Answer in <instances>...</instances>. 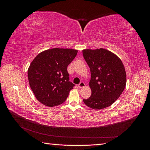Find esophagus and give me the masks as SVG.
<instances>
[{
    "mask_svg": "<svg viewBox=\"0 0 150 150\" xmlns=\"http://www.w3.org/2000/svg\"><path fill=\"white\" fill-rule=\"evenodd\" d=\"M85 86V84H84V82H81L79 84H78V88H83V87H84Z\"/></svg>",
    "mask_w": 150,
    "mask_h": 150,
    "instance_id": "obj_1",
    "label": "esophagus"
}]
</instances>
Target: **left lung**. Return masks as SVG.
Wrapping results in <instances>:
<instances>
[{
  "instance_id": "left-lung-1",
  "label": "left lung",
  "mask_w": 150,
  "mask_h": 150,
  "mask_svg": "<svg viewBox=\"0 0 150 150\" xmlns=\"http://www.w3.org/2000/svg\"><path fill=\"white\" fill-rule=\"evenodd\" d=\"M83 54L91 77L89 87L91 95L83 101L94 110H101L114 103L126 84L125 66L116 54L103 48L84 49Z\"/></svg>"
}]
</instances>
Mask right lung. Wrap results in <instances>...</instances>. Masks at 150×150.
<instances>
[{"label":"right lung","instance_id":"add662e5","mask_svg":"<svg viewBox=\"0 0 150 150\" xmlns=\"http://www.w3.org/2000/svg\"><path fill=\"white\" fill-rule=\"evenodd\" d=\"M77 53L75 49L55 47L40 52L31 62L29 83L40 103L53 107L66 100L74 86L69 81L67 67Z\"/></svg>","mask_w":150,"mask_h":150}]
</instances>
